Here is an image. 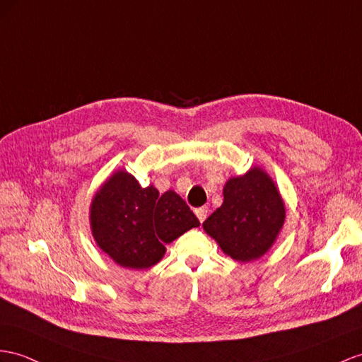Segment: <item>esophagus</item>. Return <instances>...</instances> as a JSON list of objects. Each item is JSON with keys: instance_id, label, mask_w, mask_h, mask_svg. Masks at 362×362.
Listing matches in <instances>:
<instances>
[{"instance_id": "obj_1", "label": "esophagus", "mask_w": 362, "mask_h": 362, "mask_svg": "<svg viewBox=\"0 0 362 362\" xmlns=\"http://www.w3.org/2000/svg\"><path fill=\"white\" fill-rule=\"evenodd\" d=\"M207 214H209V209H207V207H199V209L195 210V215H197V218L199 219L201 223L204 221V219L207 218Z\"/></svg>"}]
</instances>
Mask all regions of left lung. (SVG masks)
Instances as JSON below:
<instances>
[{"label":"left lung","mask_w":362,"mask_h":362,"mask_svg":"<svg viewBox=\"0 0 362 362\" xmlns=\"http://www.w3.org/2000/svg\"><path fill=\"white\" fill-rule=\"evenodd\" d=\"M224 201L204 223L209 236L235 261L264 257L286 221V204L270 175L258 165L232 176L223 189Z\"/></svg>","instance_id":"left-lung-1"}]
</instances>
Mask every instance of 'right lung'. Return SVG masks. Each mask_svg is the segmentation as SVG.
Returning a JSON list of instances; mask_svg holds the SVG:
<instances>
[{"mask_svg": "<svg viewBox=\"0 0 362 362\" xmlns=\"http://www.w3.org/2000/svg\"><path fill=\"white\" fill-rule=\"evenodd\" d=\"M89 221L96 245L118 266L135 270L155 266L165 244L199 226L178 193L141 187L126 170L112 173L96 190Z\"/></svg>", "mask_w": 362, "mask_h": 362, "instance_id": "add662e5", "label": "right lung"}]
</instances>
